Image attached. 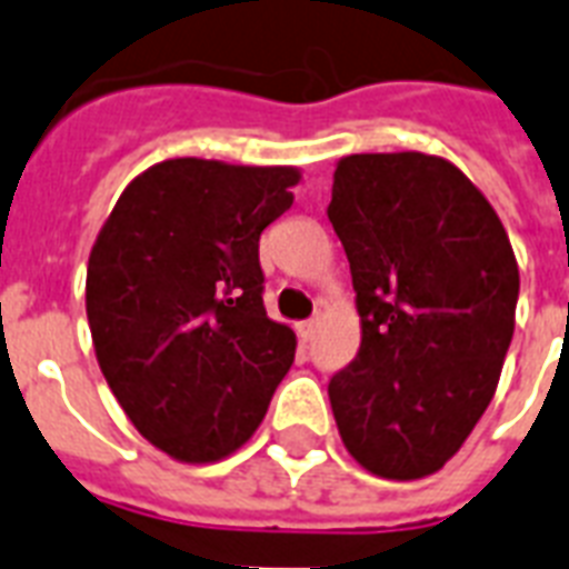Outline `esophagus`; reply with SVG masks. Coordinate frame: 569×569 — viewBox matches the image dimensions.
Returning a JSON list of instances; mask_svg holds the SVG:
<instances>
[{"label":"esophagus","instance_id":"esophagus-1","mask_svg":"<svg viewBox=\"0 0 569 569\" xmlns=\"http://www.w3.org/2000/svg\"><path fill=\"white\" fill-rule=\"evenodd\" d=\"M316 327H318V321H300V325H295V330H298V339L307 345V341L316 336Z\"/></svg>","mask_w":569,"mask_h":569}]
</instances>
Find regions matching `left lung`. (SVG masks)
<instances>
[{
  "label": "left lung",
  "instance_id": "8db88e82",
  "mask_svg": "<svg viewBox=\"0 0 569 569\" xmlns=\"http://www.w3.org/2000/svg\"><path fill=\"white\" fill-rule=\"evenodd\" d=\"M357 292V359L330 380L348 452L412 482L459 452L515 336L509 233L459 166L423 151L341 157L327 207Z\"/></svg>",
  "mask_w": 569,
  "mask_h": 569
}]
</instances>
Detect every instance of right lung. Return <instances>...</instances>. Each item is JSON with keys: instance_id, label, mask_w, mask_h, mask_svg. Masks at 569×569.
Masks as SVG:
<instances>
[{"instance_id": "right-lung-1", "label": "right lung", "mask_w": 569, "mask_h": 569, "mask_svg": "<svg viewBox=\"0 0 569 569\" xmlns=\"http://www.w3.org/2000/svg\"><path fill=\"white\" fill-rule=\"evenodd\" d=\"M298 166L174 157L124 187L87 262V321L110 391L149 445L212 465L257 432L298 339L262 307L260 233Z\"/></svg>"}]
</instances>
